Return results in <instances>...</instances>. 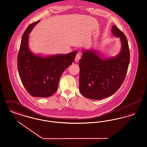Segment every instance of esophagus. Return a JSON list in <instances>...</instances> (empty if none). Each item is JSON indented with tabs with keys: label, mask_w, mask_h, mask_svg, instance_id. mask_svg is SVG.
Returning <instances> with one entry per match:
<instances>
[{
	"label": "esophagus",
	"mask_w": 147,
	"mask_h": 147,
	"mask_svg": "<svg viewBox=\"0 0 147 147\" xmlns=\"http://www.w3.org/2000/svg\"><path fill=\"white\" fill-rule=\"evenodd\" d=\"M80 53H78L77 55H76V57L75 61L77 62H78L80 60Z\"/></svg>",
	"instance_id": "obj_1"
}]
</instances>
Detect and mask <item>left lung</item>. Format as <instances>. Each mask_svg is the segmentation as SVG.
<instances>
[{"label":"left lung","instance_id":"left-lung-1","mask_svg":"<svg viewBox=\"0 0 147 147\" xmlns=\"http://www.w3.org/2000/svg\"><path fill=\"white\" fill-rule=\"evenodd\" d=\"M111 32L121 43L117 56L105 58L95 51L87 50L79 60V90L85 98L102 100L111 96L126 77L130 58L128 41L116 25L112 26Z\"/></svg>","mask_w":147,"mask_h":147}]
</instances>
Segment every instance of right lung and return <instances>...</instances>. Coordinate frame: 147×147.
Returning a JSON list of instances; mask_svg holds the SVG:
<instances>
[{
	"mask_svg": "<svg viewBox=\"0 0 147 147\" xmlns=\"http://www.w3.org/2000/svg\"><path fill=\"white\" fill-rule=\"evenodd\" d=\"M40 21L30 24L22 35L18 68L21 82L31 96L48 98L57 91L60 78L74 62L77 52L47 56L31 52L28 46L29 34Z\"/></svg>",
	"mask_w": 147,
	"mask_h": 147,
	"instance_id": "obj_1",
	"label": "right lung"
}]
</instances>
